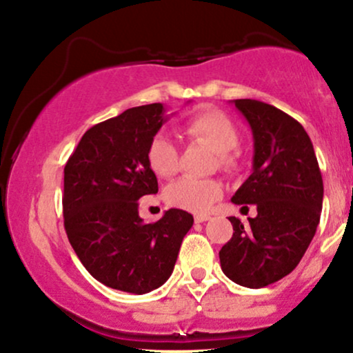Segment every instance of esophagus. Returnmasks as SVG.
I'll use <instances>...</instances> for the list:
<instances>
[{
	"label": "esophagus",
	"instance_id": "esophagus-1",
	"mask_svg": "<svg viewBox=\"0 0 353 353\" xmlns=\"http://www.w3.org/2000/svg\"><path fill=\"white\" fill-rule=\"evenodd\" d=\"M209 216H205V214H196V216H194V221L197 222V224H201V222H205V221H209Z\"/></svg>",
	"mask_w": 353,
	"mask_h": 353
}]
</instances>
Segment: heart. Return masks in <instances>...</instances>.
I'll return each instance as SVG.
<instances>
[{
  "label": "heart",
  "instance_id": "obj_1",
  "mask_svg": "<svg viewBox=\"0 0 353 353\" xmlns=\"http://www.w3.org/2000/svg\"><path fill=\"white\" fill-rule=\"evenodd\" d=\"M182 134L188 139L208 145L216 152L219 168L222 171H234L237 156L234 149L239 145L241 134L237 125L221 111H205L190 117L182 125ZM148 164L157 177H172L179 169V154L168 136L152 137L148 148ZM222 197V185L216 179H190L184 177L174 182L165 190V201L174 208L194 214H204L212 208L214 202Z\"/></svg>",
  "mask_w": 353,
  "mask_h": 353
}]
</instances>
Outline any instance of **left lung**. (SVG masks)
Here are the masks:
<instances>
[{
	"label": "left lung",
	"mask_w": 353,
	"mask_h": 353,
	"mask_svg": "<svg viewBox=\"0 0 353 353\" xmlns=\"http://www.w3.org/2000/svg\"><path fill=\"white\" fill-rule=\"evenodd\" d=\"M252 129V174L232 202L255 204L249 225L237 217L221 249L222 272L232 282L261 289L297 267L320 222L323 182L314 145L301 123L255 99L232 101ZM247 205H242V209Z\"/></svg>",
	"instance_id": "1"
}]
</instances>
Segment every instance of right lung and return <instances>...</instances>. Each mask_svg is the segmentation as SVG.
Listing matches in <instances>:
<instances>
[{
	"mask_svg": "<svg viewBox=\"0 0 353 353\" xmlns=\"http://www.w3.org/2000/svg\"><path fill=\"white\" fill-rule=\"evenodd\" d=\"M161 103L125 109L92 125L64 168V229L96 281L148 294L171 277L194 217L169 209L154 224L139 217L143 196L157 192L148 148L168 121Z\"/></svg>",
	"mask_w": 353,
	"mask_h": 353,
	"instance_id": "right-lung-1",
	"label": "right lung"
}]
</instances>
